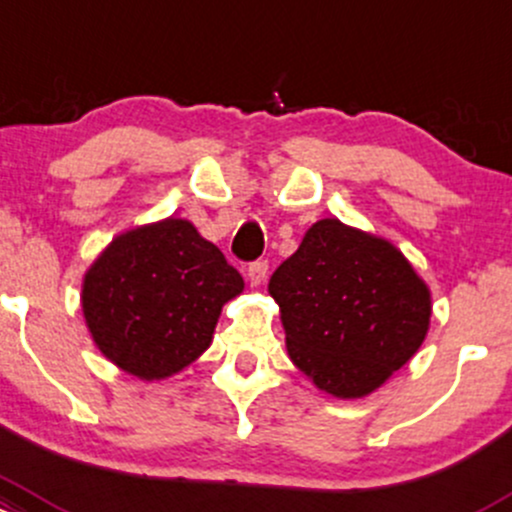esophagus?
Returning <instances> with one entry per match:
<instances>
[{
  "instance_id": "1",
  "label": "esophagus",
  "mask_w": 512,
  "mask_h": 512,
  "mask_svg": "<svg viewBox=\"0 0 512 512\" xmlns=\"http://www.w3.org/2000/svg\"><path fill=\"white\" fill-rule=\"evenodd\" d=\"M267 272H269V267H267L265 260L252 262V265L247 267V282H250V286H255V289H257V286H260L267 279Z\"/></svg>"
}]
</instances>
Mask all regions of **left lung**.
<instances>
[{
  "mask_svg": "<svg viewBox=\"0 0 512 512\" xmlns=\"http://www.w3.org/2000/svg\"><path fill=\"white\" fill-rule=\"evenodd\" d=\"M294 367L330 396L374 393L420 350L432 294L391 240L323 218L267 286Z\"/></svg>",
  "mask_w": 512,
  "mask_h": 512,
  "instance_id": "1",
  "label": "left lung"
}]
</instances>
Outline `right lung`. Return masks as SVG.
<instances>
[{
	"instance_id": "right-lung-1",
	"label": "right lung",
	"mask_w": 512,
	"mask_h": 512,
	"mask_svg": "<svg viewBox=\"0 0 512 512\" xmlns=\"http://www.w3.org/2000/svg\"><path fill=\"white\" fill-rule=\"evenodd\" d=\"M245 282L187 218L116 235L82 279V316L97 350L140 381L179 374L209 350L223 306Z\"/></svg>"
}]
</instances>
